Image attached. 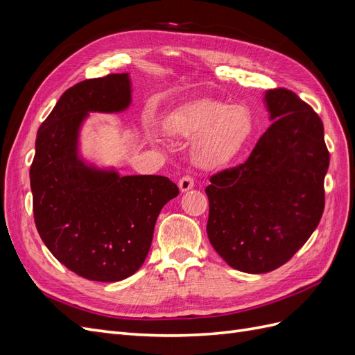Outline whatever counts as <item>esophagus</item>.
I'll return each mask as SVG.
<instances>
[{
    "mask_svg": "<svg viewBox=\"0 0 355 355\" xmlns=\"http://www.w3.org/2000/svg\"><path fill=\"white\" fill-rule=\"evenodd\" d=\"M179 188H180L182 192H187V191H189L191 188H194V179H192L189 175L182 176V178L179 179Z\"/></svg>",
    "mask_w": 355,
    "mask_h": 355,
    "instance_id": "obj_1",
    "label": "esophagus"
}]
</instances>
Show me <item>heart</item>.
<instances>
[{
  "instance_id": "b5f03b06",
  "label": "heart",
  "mask_w": 355,
  "mask_h": 355,
  "mask_svg": "<svg viewBox=\"0 0 355 355\" xmlns=\"http://www.w3.org/2000/svg\"><path fill=\"white\" fill-rule=\"evenodd\" d=\"M167 132L191 139V157L202 168L227 164L256 130L252 110L243 103L201 99L180 106L166 118Z\"/></svg>"
}]
</instances>
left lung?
I'll list each match as a JSON object with an SVG mask.
<instances>
[{
    "mask_svg": "<svg viewBox=\"0 0 355 355\" xmlns=\"http://www.w3.org/2000/svg\"><path fill=\"white\" fill-rule=\"evenodd\" d=\"M274 123L244 163L210 176L207 235L230 266L250 274L284 265L318 227L329 151L318 114L284 87L265 93Z\"/></svg>",
    "mask_w": 355,
    "mask_h": 355,
    "instance_id": "1",
    "label": "left lung"
}]
</instances>
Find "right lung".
Instances as JSON below:
<instances>
[{
    "label": "right lung",
    "mask_w": 355,
    "mask_h": 355,
    "mask_svg": "<svg viewBox=\"0 0 355 355\" xmlns=\"http://www.w3.org/2000/svg\"><path fill=\"white\" fill-rule=\"evenodd\" d=\"M128 103L127 73L72 85L40 125L29 170L41 240L68 270L93 282H120L142 266L161 209L179 194L168 178H121L78 158V128L87 112H116Z\"/></svg>",
    "instance_id": "right-lung-1"
}]
</instances>
